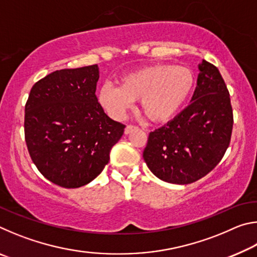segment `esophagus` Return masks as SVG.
<instances>
[{"mask_svg": "<svg viewBox=\"0 0 257 257\" xmlns=\"http://www.w3.org/2000/svg\"><path fill=\"white\" fill-rule=\"evenodd\" d=\"M135 129H137L136 125H132V124H129V125H127V127H125V129H124V134H125V135H129L130 133L134 132Z\"/></svg>", "mask_w": 257, "mask_h": 257, "instance_id": "1", "label": "esophagus"}]
</instances>
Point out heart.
Instances as JSON below:
<instances>
[{"instance_id": "obj_1", "label": "heart", "mask_w": 257, "mask_h": 257, "mask_svg": "<svg viewBox=\"0 0 257 257\" xmlns=\"http://www.w3.org/2000/svg\"><path fill=\"white\" fill-rule=\"evenodd\" d=\"M195 88L188 68L158 63L137 69L120 78L119 87L104 84L98 103L113 119H122L135 101L151 122L167 123L181 111Z\"/></svg>"}]
</instances>
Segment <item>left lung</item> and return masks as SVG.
Returning <instances> with one entry per match:
<instances>
[{"instance_id":"8db88e82","label":"left lung","mask_w":257,"mask_h":257,"mask_svg":"<svg viewBox=\"0 0 257 257\" xmlns=\"http://www.w3.org/2000/svg\"><path fill=\"white\" fill-rule=\"evenodd\" d=\"M190 104L150 133L143 158L159 179L177 185L197 181L214 169L231 138L233 116L217 68L203 60Z\"/></svg>"}]
</instances>
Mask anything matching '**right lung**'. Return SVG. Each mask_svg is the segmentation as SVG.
<instances>
[{"mask_svg":"<svg viewBox=\"0 0 257 257\" xmlns=\"http://www.w3.org/2000/svg\"><path fill=\"white\" fill-rule=\"evenodd\" d=\"M98 66L56 70L33 86L25 106V139L47 180L78 188L110 160L125 125L105 114L96 95Z\"/></svg>","mask_w":257,"mask_h":257,"instance_id":"add662e5","label":"right lung"}]
</instances>
